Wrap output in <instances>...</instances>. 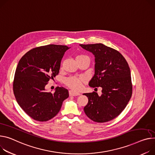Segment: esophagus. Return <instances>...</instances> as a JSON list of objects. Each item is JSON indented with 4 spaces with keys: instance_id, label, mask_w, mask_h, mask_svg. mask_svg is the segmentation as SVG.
Wrapping results in <instances>:
<instances>
[{
    "instance_id": "obj_1",
    "label": "esophagus",
    "mask_w": 155,
    "mask_h": 155,
    "mask_svg": "<svg viewBox=\"0 0 155 155\" xmlns=\"http://www.w3.org/2000/svg\"><path fill=\"white\" fill-rule=\"evenodd\" d=\"M69 94L70 96H79V95L81 94L79 92H74L73 91H69Z\"/></svg>"
}]
</instances>
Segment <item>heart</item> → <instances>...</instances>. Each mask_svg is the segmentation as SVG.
<instances>
[{"instance_id":"1","label":"heart","mask_w":155,"mask_h":155,"mask_svg":"<svg viewBox=\"0 0 155 155\" xmlns=\"http://www.w3.org/2000/svg\"><path fill=\"white\" fill-rule=\"evenodd\" d=\"M88 58L87 56L80 54L76 56V59H81L83 58ZM85 82V79L82 77H70L65 80V84L70 89L73 91H79L82 86V84Z\"/></svg>"}]
</instances>
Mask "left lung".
Instances as JSON below:
<instances>
[{"label":"left lung","instance_id":"obj_1","mask_svg":"<svg viewBox=\"0 0 155 155\" xmlns=\"http://www.w3.org/2000/svg\"><path fill=\"white\" fill-rule=\"evenodd\" d=\"M80 46L95 58L94 75L89 82V86L102 89L101 96L96 92L83 94L88 97L84 112L96 122L110 121L124 110L132 97L129 66L118 51L102 43Z\"/></svg>","mask_w":155,"mask_h":155}]
</instances>
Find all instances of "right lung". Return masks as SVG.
Returning <instances> with one entry per match:
<instances>
[{
	"label": "right lung",
	"mask_w": 155,
	"mask_h": 155,
	"mask_svg": "<svg viewBox=\"0 0 155 155\" xmlns=\"http://www.w3.org/2000/svg\"><path fill=\"white\" fill-rule=\"evenodd\" d=\"M70 48L48 45L35 48L22 56L16 68L13 90L20 107L35 120L46 122L56 116L68 91L57 87L54 92L47 91L50 79L59 73L61 61Z\"/></svg>",
	"instance_id": "1"
}]
</instances>
